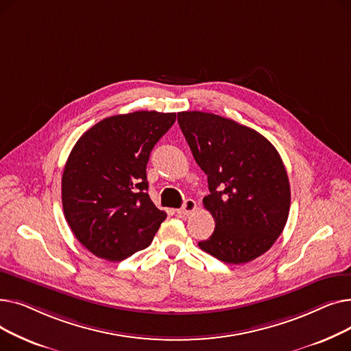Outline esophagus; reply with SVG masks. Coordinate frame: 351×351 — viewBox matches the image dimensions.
Instances as JSON below:
<instances>
[{"mask_svg": "<svg viewBox=\"0 0 351 351\" xmlns=\"http://www.w3.org/2000/svg\"><path fill=\"white\" fill-rule=\"evenodd\" d=\"M195 209H196V202H195L193 199H186L185 202H183L182 208L176 210V213H178V215H183V216H185V215L192 213Z\"/></svg>", "mask_w": 351, "mask_h": 351, "instance_id": "1", "label": "esophagus"}]
</instances>
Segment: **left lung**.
<instances>
[{
    "mask_svg": "<svg viewBox=\"0 0 351 351\" xmlns=\"http://www.w3.org/2000/svg\"><path fill=\"white\" fill-rule=\"evenodd\" d=\"M178 122L210 191L204 205L216 225L199 247L225 263L254 261L289 217L290 185L279 152L254 129L215 114L186 110Z\"/></svg>",
    "mask_w": 351,
    "mask_h": 351,
    "instance_id": "left-lung-1",
    "label": "left lung"
}]
</instances>
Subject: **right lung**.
Masks as SVG:
<instances>
[{"mask_svg": "<svg viewBox=\"0 0 351 351\" xmlns=\"http://www.w3.org/2000/svg\"><path fill=\"white\" fill-rule=\"evenodd\" d=\"M176 114L109 117L78 139L62 175V208L75 237L110 262L151 245L166 213L147 195L146 163Z\"/></svg>", "mask_w": 351, "mask_h": 351, "instance_id": "1", "label": "right lung"}]
</instances>
